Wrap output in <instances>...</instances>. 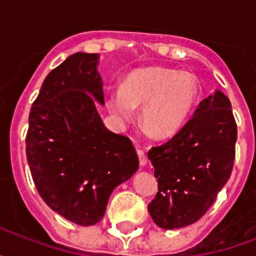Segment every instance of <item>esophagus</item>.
Masks as SVG:
<instances>
[{"label":"esophagus","mask_w":256,"mask_h":256,"mask_svg":"<svg viewBox=\"0 0 256 256\" xmlns=\"http://www.w3.org/2000/svg\"><path fill=\"white\" fill-rule=\"evenodd\" d=\"M137 155H138V159H140V164L141 166H145L146 163H148V159H146V155H145V152L142 150H137Z\"/></svg>","instance_id":"esophagus-1"}]
</instances>
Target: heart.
Wrapping results in <instances>:
<instances>
[{
	"mask_svg": "<svg viewBox=\"0 0 256 256\" xmlns=\"http://www.w3.org/2000/svg\"><path fill=\"white\" fill-rule=\"evenodd\" d=\"M198 100V79L166 67L134 70L120 90L106 97V108L118 122L128 123L134 106H141L142 128L156 138H167L186 123Z\"/></svg>",
	"mask_w": 256,
	"mask_h": 256,
	"instance_id": "obj_1",
	"label": "heart"
}]
</instances>
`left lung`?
<instances>
[{"instance_id": "obj_1", "label": "left lung", "mask_w": 256, "mask_h": 256, "mask_svg": "<svg viewBox=\"0 0 256 256\" xmlns=\"http://www.w3.org/2000/svg\"><path fill=\"white\" fill-rule=\"evenodd\" d=\"M237 126L229 98L216 90L198 104L172 138L150 148L158 193L148 206L162 229H178L203 216L230 178Z\"/></svg>"}]
</instances>
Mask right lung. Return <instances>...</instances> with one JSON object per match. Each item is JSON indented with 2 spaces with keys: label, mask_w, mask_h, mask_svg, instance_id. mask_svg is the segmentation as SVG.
Returning <instances> with one entry per match:
<instances>
[{
  "label": "right lung",
  "mask_w": 256,
  "mask_h": 256,
  "mask_svg": "<svg viewBox=\"0 0 256 256\" xmlns=\"http://www.w3.org/2000/svg\"><path fill=\"white\" fill-rule=\"evenodd\" d=\"M97 53H74L52 70L32 102L26 137L31 176L44 202L80 226L100 222L114 189L138 168L132 141L104 126Z\"/></svg>",
  "instance_id": "right-lung-1"
}]
</instances>
